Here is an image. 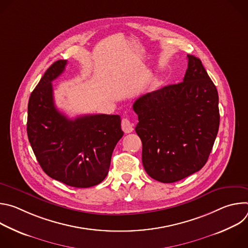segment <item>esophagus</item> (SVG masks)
<instances>
[{
    "instance_id": "esophagus-1",
    "label": "esophagus",
    "mask_w": 248,
    "mask_h": 248,
    "mask_svg": "<svg viewBox=\"0 0 248 248\" xmlns=\"http://www.w3.org/2000/svg\"><path fill=\"white\" fill-rule=\"evenodd\" d=\"M122 129L124 130V133H130L133 131V124L127 119H123Z\"/></svg>"
}]
</instances>
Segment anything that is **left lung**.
I'll use <instances>...</instances> for the list:
<instances>
[{
    "label": "left lung",
    "instance_id": "obj_1",
    "mask_svg": "<svg viewBox=\"0 0 248 248\" xmlns=\"http://www.w3.org/2000/svg\"><path fill=\"white\" fill-rule=\"evenodd\" d=\"M184 81L139 97L135 131L152 179L170 184L206 164L219 130V96L201 61L187 55Z\"/></svg>",
    "mask_w": 248,
    "mask_h": 248
}]
</instances>
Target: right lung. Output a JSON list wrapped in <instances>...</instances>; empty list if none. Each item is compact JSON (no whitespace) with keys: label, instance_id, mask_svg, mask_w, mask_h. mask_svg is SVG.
Instances as JSON below:
<instances>
[{"label":"right lung","instance_id":"obj_1","mask_svg":"<svg viewBox=\"0 0 248 248\" xmlns=\"http://www.w3.org/2000/svg\"><path fill=\"white\" fill-rule=\"evenodd\" d=\"M66 60L55 62L32 91L27 135L42 170L66 186L86 188L107 176L115 146L123 137L119 115H85L70 120L55 106L52 81Z\"/></svg>","mask_w":248,"mask_h":248}]
</instances>
